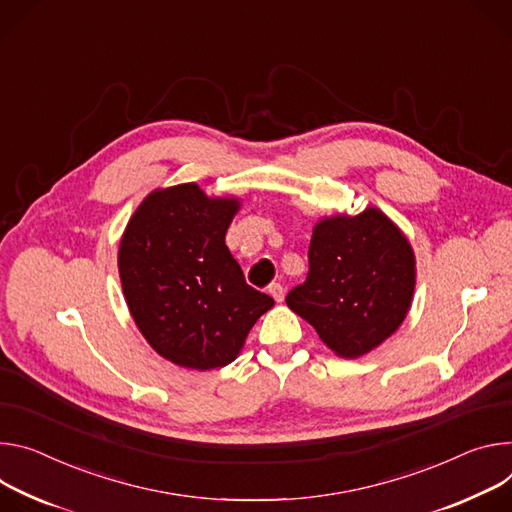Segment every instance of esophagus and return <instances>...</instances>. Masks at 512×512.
<instances>
[{"label": "esophagus", "mask_w": 512, "mask_h": 512, "mask_svg": "<svg viewBox=\"0 0 512 512\" xmlns=\"http://www.w3.org/2000/svg\"><path fill=\"white\" fill-rule=\"evenodd\" d=\"M267 292H269V296H271L275 302H282L284 296H286L282 284H269V286H267Z\"/></svg>", "instance_id": "esophagus-1"}]
</instances>
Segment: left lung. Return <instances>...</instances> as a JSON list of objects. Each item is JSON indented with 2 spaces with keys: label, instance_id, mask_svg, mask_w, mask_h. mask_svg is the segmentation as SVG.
<instances>
[{
  "label": "left lung",
  "instance_id": "left-lung-1",
  "mask_svg": "<svg viewBox=\"0 0 512 512\" xmlns=\"http://www.w3.org/2000/svg\"><path fill=\"white\" fill-rule=\"evenodd\" d=\"M414 292V255L378 208L314 226L306 282L286 304L341 357H361L402 324Z\"/></svg>",
  "mask_w": 512,
  "mask_h": 512
}]
</instances>
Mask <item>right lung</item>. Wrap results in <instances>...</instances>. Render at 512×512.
Masks as SVG:
<instances>
[{
  "instance_id": "obj_1",
  "label": "right lung",
  "mask_w": 512,
  "mask_h": 512,
  "mask_svg": "<svg viewBox=\"0 0 512 512\" xmlns=\"http://www.w3.org/2000/svg\"><path fill=\"white\" fill-rule=\"evenodd\" d=\"M237 200L196 183L153 192L130 218L118 251L126 304L165 359L192 369L235 361L273 298L251 288L224 237Z\"/></svg>"
}]
</instances>
